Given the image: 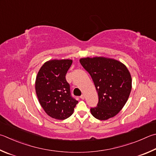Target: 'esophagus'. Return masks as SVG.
Returning a JSON list of instances; mask_svg holds the SVG:
<instances>
[{
	"instance_id": "esophagus-1",
	"label": "esophagus",
	"mask_w": 156,
	"mask_h": 156,
	"mask_svg": "<svg viewBox=\"0 0 156 156\" xmlns=\"http://www.w3.org/2000/svg\"><path fill=\"white\" fill-rule=\"evenodd\" d=\"M80 98L82 99V100H84V99L85 98V95H84V94H83V95H81V96H80Z\"/></svg>"
}]
</instances>
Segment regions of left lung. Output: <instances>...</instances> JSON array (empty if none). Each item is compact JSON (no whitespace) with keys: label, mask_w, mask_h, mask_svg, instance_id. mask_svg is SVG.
<instances>
[{"label":"left lung","mask_w":156,"mask_h":156,"mask_svg":"<svg viewBox=\"0 0 156 156\" xmlns=\"http://www.w3.org/2000/svg\"><path fill=\"white\" fill-rule=\"evenodd\" d=\"M80 63L91 76L97 90L98 106L90 113L99 120L117 115L125 106L132 89V77L123 63L104 56L81 58Z\"/></svg>","instance_id":"left-lung-1"}]
</instances>
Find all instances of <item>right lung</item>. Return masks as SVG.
Here are the masks:
<instances>
[{
	"label": "right lung",
	"mask_w": 156,
	"mask_h": 156,
	"mask_svg": "<svg viewBox=\"0 0 156 156\" xmlns=\"http://www.w3.org/2000/svg\"><path fill=\"white\" fill-rule=\"evenodd\" d=\"M72 59H51L39 70L35 90L39 102L46 114L58 120H64L73 114L78 101L70 95L66 75Z\"/></svg>",
	"instance_id": "add662e5"
}]
</instances>
